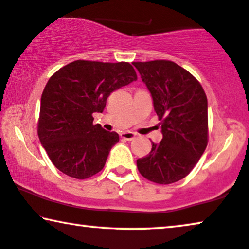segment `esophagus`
<instances>
[{"mask_svg": "<svg viewBox=\"0 0 249 249\" xmlns=\"http://www.w3.org/2000/svg\"><path fill=\"white\" fill-rule=\"evenodd\" d=\"M135 135H137V134L133 133V132H123V133H121V138L124 139V140L131 141L135 138Z\"/></svg>", "mask_w": 249, "mask_h": 249, "instance_id": "34e87169", "label": "esophagus"}]
</instances>
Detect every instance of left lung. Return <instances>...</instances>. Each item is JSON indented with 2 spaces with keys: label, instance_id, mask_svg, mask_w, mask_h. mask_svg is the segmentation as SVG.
Wrapping results in <instances>:
<instances>
[{
  "label": "left lung",
  "instance_id": "8db88e82",
  "mask_svg": "<svg viewBox=\"0 0 249 249\" xmlns=\"http://www.w3.org/2000/svg\"><path fill=\"white\" fill-rule=\"evenodd\" d=\"M150 92L163 139L137 160L142 177L158 184L180 181L192 171L208 142L207 98L200 83L170 60L133 62Z\"/></svg>",
  "mask_w": 249,
  "mask_h": 249
}]
</instances>
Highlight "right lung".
I'll list each match as a JSON object with an SVG mask.
<instances>
[{
  "mask_svg": "<svg viewBox=\"0 0 249 249\" xmlns=\"http://www.w3.org/2000/svg\"><path fill=\"white\" fill-rule=\"evenodd\" d=\"M128 62L76 60L55 71L41 98L37 133L49 158L71 178H91L104 168L109 151L119 141L116 132L93 124L107 98L137 81Z\"/></svg>",
  "mask_w": 249,
  "mask_h": 249,
  "instance_id": "1",
  "label": "right lung"
}]
</instances>
